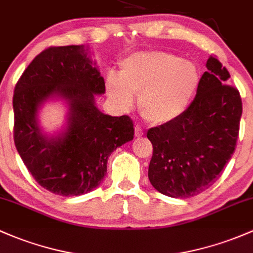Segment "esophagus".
Returning <instances> with one entry per match:
<instances>
[{
	"mask_svg": "<svg viewBox=\"0 0 253 253\" xmlns=\"http://www.w3.org/2000/svg\"><path fill=\"white\" fill-rule=\"evenodd\" d=\"M142 135H143V130L141 129V127L138 126H135V136L141 137V136H142Z\"/></svg>",
	"mask_w": 253,
	"mask_h": 253,
	"instance_id": "1",
	"label": "esophagus"
}]
</instances>
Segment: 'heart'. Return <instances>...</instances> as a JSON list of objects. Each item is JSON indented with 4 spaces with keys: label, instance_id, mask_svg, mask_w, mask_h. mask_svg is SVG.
I'll use <instances>...</instances> for the list:
<instances>
[{
    "label": "heart",
    "instance_id": "heart-1",
    "mask_svg": "<svg viewBox=\"0 0 253 253\" xmlns=\"http://www.w3.org/2000/svg\"><path fill=\"white\" fill-rule=\"evenodd\" d=\"M202 75L195 62L168 51H140L121 64L119 77L111 73L106 81L107 93L122 110L134 105L152 124L176 121L188 110L200 86Z\"/></svg>",
    "mask_w": 253,
    "mask_h": 253
}]
</instances>
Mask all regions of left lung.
<instances>
[{
	"instance_id": "8db88e82",
	"label": "left lung",
	"mask_w": 253,
	"mask_h": 253,
	"mask_svg": "<svg viewBox=\"0 0 253 253\" xmlns=\"http://www.w3.org/2000/svg\"><path fill=\"white\" fill-rule=\"evenodd\" d=\"M199 90L188 110L151 127L152 186L171 198H189L212 186L232 158L243 113L240 93L225 84L230 75L214 56L206 61Z\"/></svg>"
}]
</instances>
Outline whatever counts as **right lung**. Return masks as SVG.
<instances>
[{
	"instance_id": "1",
	"label": "right lung",
	"mask_w": 253,
	"mask_h": 253,
	"mask_svg": "<svg viewBox=\"0 0 253 253\" xmlns=\"http://www.w3.org/2000/svg\"><path fill=\"white\" fill-rule=\"evenodd\" d=\"M84 45L49 47L19 78L13 95L14 143L40 186L54 194L75 197L101 183L107 159L134 138L127 116L112 117L95 105L105 81ZM49 98L69 106L64 132L48 137L38 124V110Z\"/></svg>"
}]
</instances>
